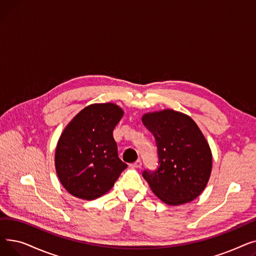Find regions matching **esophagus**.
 Segmentation results:
<instances>
[{
    "mask_svg": "<svg viewBox=\"0 0 256 256\" xmlns=\"http://www.w3.org/2000/svg\"><path fill=\"white\" fill-rule=\"evenodd\" d=\"M141 166H142L141 160H137L135 163H132V164L130 165V167H132V168H141Z\"/></svg>",
    "mask_w": 256,
    "mask_h": 256,
    "instance_id": "esophagus-1",
    "label": "esophagus"
}]
</instances>
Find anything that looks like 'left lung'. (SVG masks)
Masks as SVG:
<instances>
[{"mask_svg": "<svg viewBox=\"0 0 256 256\" xmlns=\"http://www.w3.org/2000/svg\"><path fill=\"white\" fill-rule=\"evenodd\" d=\"M142 122L156 139L160 164L154 172L145 170L143 178L163 202H191L204 190L212 166L202 132L190 116L172 109L146 113Z\"/></svg>", "mask_w": 256, "mask_h": 256, "instance_id": "left-lung-1", "label": "left lung"}]
</instances>
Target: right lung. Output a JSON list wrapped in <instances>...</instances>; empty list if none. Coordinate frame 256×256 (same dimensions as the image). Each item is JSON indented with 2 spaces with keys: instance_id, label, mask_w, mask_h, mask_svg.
<instances>
[{
  "instance_id": "right-lung-1",
  "label": "right lung",
  "mask_w": 256,
  "mask_h": 256,
  "mask_svg": "<svg viewBox=\"0 0 256 256\" xmlns=\"http://www.w3.org/2000/svg\"><path fill=\"white\" fill-rule=\"evenodd\" d=\"M124 112L113 102L92 104L65 126L58 140L55 167L72 196L96 199L109 192L128 165L118 158L113 130Z\"/></svg>"
}]
</instances>
